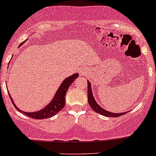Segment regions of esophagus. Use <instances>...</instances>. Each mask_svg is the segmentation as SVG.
Here are the masks:
<instances>
[{
	"instance_id": "esophagus-1",
	"label": "esophagus",
	"mask_w": 156,
	"mask_h": 156,
	"mask_svg": "<svg viewBox=\"0 0 156 156\" xmlns=\"http://www.w3.org/2000/svg\"><path fill=\"white\" fill-rule=\"evenodd\" d=\"M82 72H81V73H82Z\"/></svg>"
}]
</instances>
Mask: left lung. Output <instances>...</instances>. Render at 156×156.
Here are the masks:
<instances>
[{"label": "left lung", "instance_id": "obj_1", "mask_svg": "<svg viewBox=\"0 0 156 156\" xmlns=\"http://www.w3.org/2000/svg\"><path fill=\"white\" fill-rule=\"evenodd\" d=\"M87 99H88V103H89L90 106L92 108V109L94 111H95L96 112L99 113V114H101L103 115L107 116V117H119V116L122 115L125 113H112L106 111V110L103 109V108L100 107L98 104L97 103V102L94 100V97H93L92 91H91L90 88V84L89 81H87Z\"/></svg>", "mask_w": 156, "mask_h": 156}]
</instances>
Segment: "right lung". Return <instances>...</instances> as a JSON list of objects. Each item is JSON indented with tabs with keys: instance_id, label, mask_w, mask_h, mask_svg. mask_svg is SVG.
<instances>
[{
	"instance_id": "right-lung-1",
	"label": "right lung",
	"mask_w": 156,
	"mask_h": 156,
	"mask_svg": "<svg viewBox=\"0 0 156 156\" xmlns=\"http://www.w3.org/2000/svg\"><path fill=\"white\" fill-rule=\"evenodd\" d=\"M25 41H23L21 44H23ZM78 77V74H75V75H72V76L69 77L66 79L64 80L63 82L62 83V84L60 85V87L58 89L57 92H56V95H55L54 98H53V101L47 106L46 107L44 108L43 109L40 110V111L34 112H22L21 110H20V108H18L14 104L13 101H12V98H11L10 94L9 96L10 97V100L12 101V104L15 106V108H16L18 111L21 112L22 113H24L26 115L29 116L31 119H48V118L52 117V116L55 115L56 113H58L59 112H60L62 109V108L65 106L66 105V94L67 90H68L69 86L73 83L74 81H75L77 78Z\"/></svg>"
}]
</instances>
